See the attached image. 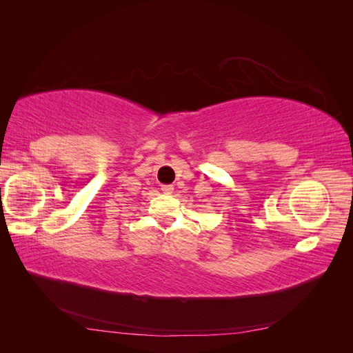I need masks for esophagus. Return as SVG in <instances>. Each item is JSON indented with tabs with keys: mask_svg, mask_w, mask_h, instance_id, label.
I'll use <instances>...</instances> for the list:
<instances>
[{
	"mask_svg": "<svg viewBox=\"0 0 353 353\" xmlns=\"http://www.w3.org/2000/svg\"><path fill=\"white\" fill-rule=\"evenodd\" d=\"M163 191L165 194H172L174 193V185H162V188H160Z\"/></svg>",
	"mask_w": 353,
	"mask_h": 353,
	"instance_id": "1",
	"label": "esophagus"
}]
</instances>
